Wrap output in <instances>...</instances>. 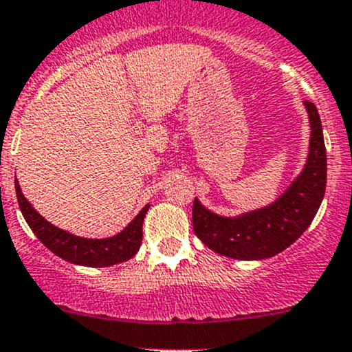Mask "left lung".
Masks as SVG:
<instances>
[{
  "instance_id": "8db88e82",
  "label": "left lung",
  "mask_w": 352,
  "mask_h": 352,
  "mask_svg": "<svg viewBox=\"0 0 352 352\" xmlns=\"http://www.w3.org/2000/svg\"><path fill=\"white\" fill-rule=\"evenodd\" d=\"M310 123L309 154L300 175L270 205L234 217L219 215L193 203V230L217 254L261 261L280 254L310 227L325 195L327 155L317 107L303 101Z\"/></svg>"
}]
</instances>
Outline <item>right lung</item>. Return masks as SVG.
Segmentation results:
<instances>
[{
    "label": "right lung",
    "instance_id": "obj_1",
    "mask_svg": "<svg viewBox=\"0 0 352 352\" xmlns=\"http://www.w3.org/2000/svg\"><path fill=\"white\" fill-rule=\"evenodd\" d=\"M14 190H16L21 215L27 220L32 232L49 251L63 257L67 263L88 267H107L132 259L139 252L142 244V223L151 205L144 206L135 219L118 234L104 239H88L59 229L43 219L21 193L20 183L16 179H14Z\"/></svg>",
    "mask_w": 352,
    "mask_h": 352
}]
</instances>
